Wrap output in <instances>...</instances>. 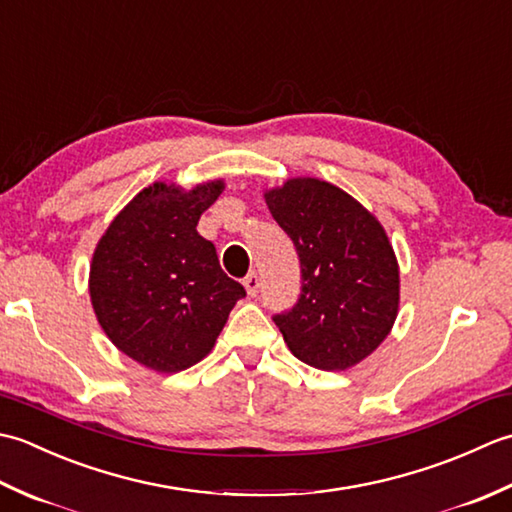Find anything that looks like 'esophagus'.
<instances>
[{"label": "esophagus", "instance_id": "1", "mask_svg": "<svg viewBox=\"0 0 512 512\" xmlns=\"http://www.w3.org/2000/svg\"><path fill=\"white\" fill-rule=\"evenodd\" d=\"M244 288L248 292V297H257V292H259V277H257V273H248L244 277Z\"/></svg>", "mask_w": 512, "mask_h": 512}]
</instances>
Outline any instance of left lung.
Listing matches in <instances>:
<instances>
[{
  "label": "left lung",
  "mask_w": 512,
  "mask_h": 512,
  "mask_svg": "<svg viewBox=\"0 0 512 512\" xmlns=\"http://www.w3.org/2000/svg\"><path fill=\"white\" fill-rule=\"evenodd\" d=\"M264 198L301 262V295L273 321L306 365L354 367L398 317L400 273L385 228L350 193L317 178H290Z\"/></svg>",
  "instance_id": "obj_1"
}]
</instances>
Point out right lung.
Segmentation results:
<instances>
[{
  "label": "right lung",
  "instance_id": "obj_1",
  "mask_svg": "<svg viewBox=\"0 0 512 512\" xmlns=\"http://www.w3.org/2000/svg\"><path fill=\"white\" fill-rule=\"evenodd\" d=\"M224 180L184 191L154 182L140 191L96 244L90 299L118 350L160 374L182 372L213 350L242 284L220 268L195 226Z\"/></svg>",
  "mask_w": 512,
  "mask_h": 512
}]
</instances>
